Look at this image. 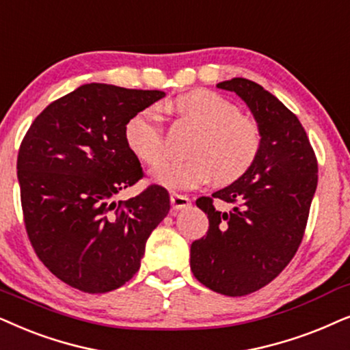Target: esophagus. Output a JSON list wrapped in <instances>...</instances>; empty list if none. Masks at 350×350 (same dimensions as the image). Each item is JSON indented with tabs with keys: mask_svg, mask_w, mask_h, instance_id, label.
I'll return each instance as SVG.
<instances>
[{
	"mask_svg": "<svg viewBox=\"0 0 350 350\" xmlns=\"http://www.w3.org/2000/svg\"><path fill=\"white\" fill-rule=\"evenodd\" d=\"M170 202H172V207L175 208V211H178V208H185L188 207L191 201H189L188 196H185V194H178V193H172L170 194Z\"/></svg>",
	"mask_w": 350,
	"mask_h": 350,
	"instance_id": "34e87169",
	"label": "esophagus"
}]
</instances>
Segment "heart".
<instances>
[{
  "label": "heart",
  "instance_id": "1",
  "mask_svg": "<svg viewBox=\"0 0 350 350\" xmlns=\"http://www.w3.org/2000/svg\"><path fill=\"white\" fill-rule=\"evenodd\" d=\"M172 109L183 122L196 126L183 161L165 162L152 172L157 185L170 189H194L215 176L230 185L243 178L260 156L264 135L254 117L239 112L238 104L211 90H193L176 96ZM124 142L146 165L165 157V135L157 112L144 107L126 119Z\"/></svg>",
  "mask_w": 350,
  "mask_h": 350
}]
</instances>
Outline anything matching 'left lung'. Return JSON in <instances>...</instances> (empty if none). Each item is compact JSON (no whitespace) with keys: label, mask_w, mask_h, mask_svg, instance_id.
Masks as SVG:
<instances>
[{"label":"left lung","mask_w":350,"mask_h":350,"mask_svg":"<svg viewBox=\"0 0 350 350\" xmlns=\"http://www.w3.org/2000/svg\"><path fill=\"white\" fill-rule=\"evenodd\" d=\"M247 104L264 135L260 156L243 178L196 206L208 230L191 244L198 281L225 296H246L275 280L297 252L314 199L319 164L306 130L273 94L246 79L217 85ZM234 208L221 213L215 199Z\"/></svg>","instance_id":"8db88e82"}]
</instances>
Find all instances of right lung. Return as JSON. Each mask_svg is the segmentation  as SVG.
Segmentation results:
<instances>
[{
  "instance_id": "add662e5",
  "label": "right lung",
  "mask_w": 350,
  "mask_h": 350,
  "mask_svg": "<svg viewBox=\"0 0 350 350\" xmlns=\"http://www.w3.org/2000/svg\"><path fill=\"white\" fill-rule=\"evenodd\" d=\"M164 96L81 85L44 107L22 139L17 178L27 234L46 269L72 288L101 294L133 278L149 234L169 214V193L159 185L116 201L144 176L124 142L125 122Z\"/></svg>"
}]
</instances>
